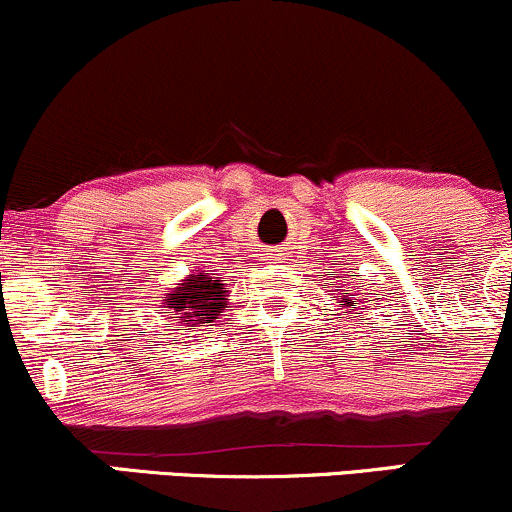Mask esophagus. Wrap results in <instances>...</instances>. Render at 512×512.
Instances as JSON below:
<instances>
[{
    "mask_svg": "<svg viewBox=\"0 0 512 512\" xmlns=\"http://www.w3.org/2000/svg\"><path fill=\"white\" fill-rule=\"evenodd\" d=\"M267 257H269V260H279V255H276V250H272V252H267Z\"/></svg>",
    "mask_w": 512,
    "mask_h": 512,
    "instance_id": "esophagus-1",
    "label": "esophagus"
}]
</instances>
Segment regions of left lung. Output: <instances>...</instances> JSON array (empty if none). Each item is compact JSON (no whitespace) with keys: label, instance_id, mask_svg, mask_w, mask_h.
<instances>
[{"label":"left lung","instance_id":"1","mask_svg":"<svg viewBox=\"0 0 512 512\" xmlns=\"http://www.w3.org/2000/svg\"><path fill=\"white\" fill-rule=\"evenodd\" d=\"M337 291H342V289H337ZM356 301H358V298H349V296H339V298H337L339 310H346V313H354V310H358V308H354ZM358 303H361V301H358ZM354 315H356V313H354ZM356 317H358V315H356ZM346 320H349V315H346Z\"/></svg>","mask_w":512,"mask_h":512}]
</instances>
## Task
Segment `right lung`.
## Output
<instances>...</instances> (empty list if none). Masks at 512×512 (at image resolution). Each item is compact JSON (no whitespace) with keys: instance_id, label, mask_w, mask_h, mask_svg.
<instances>
[{"instance_id":"obj_1","label":"right lung","mask_w":512,"mask_h":512,"mask_svg":"<svg viewBox=\"0 0 512 512\" xmlns=\"http://www.w3.org/2000/svg\"><path fill=\"white\" fill-rule=\"evenodd\" d=\"M228 305L226 286L221 276H211L204 269H192L173 291L163 296V308L178 315L187 330H197L204 322H214Z\"/></svg>"}]
</instances>
